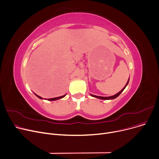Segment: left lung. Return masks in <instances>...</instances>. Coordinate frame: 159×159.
Masks as SVG:
<instances>
[{"instance_id":"1","label":"left lung","mask_w":159,"mask_h":159,"mask_svg":"<svg viewBox=\"0 0 159 159\" xmlns=\"http://www.w3.org/2000/svg\"><path fill=\"white\" fill-rule=\"evenodd\" d=\"M128 81H129V80H128V82H127V83L126 84V85L125 86V87L121 90L119 92H118L117 94H116V95H114V96H110V97H102V96H95V95H92V94H91V96H92V97H94V98H99V99H105V100H107V99H115V98H116L117 97H118L120 94V93L122 92L123 90H124V89L126 88V87L127 86V85H128Z\"/></svg>"}]
</instances>
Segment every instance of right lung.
Returning <instances> with one entry per match:
<instances>
[{
  "label": "right lung",
  "mask_w": 159,
  "mask_h": 159,
  "mask_svg": "<svg viewBox=\"0 0 159 159\" xmlns=\"http://www.w3.org/2000/svg\"><path fill=\"white\" fill-rule=\"evenodd\" d=\"M37 97H38L39 98H40V99H42L41 97H40L39 96H38V95H36V94H35ZM65 95H64V96H60V97H57V98H51V99H48V100H49V101H54V100H57V99H61V98H63V97H65Z\"/></svg>",
  "instance_id": "obj_1"
}]
</instances>
